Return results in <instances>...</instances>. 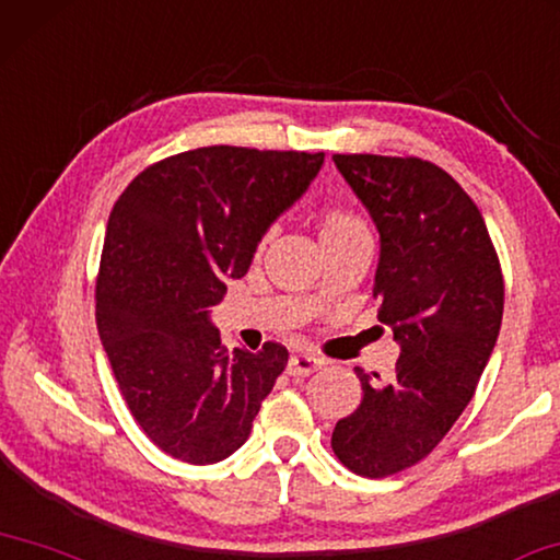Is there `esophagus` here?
Returning a JSON list of instances; mask_svg holds the SVG:
<instances>
[{"label": "esophagus", "instance_id": "1", "mask_svg": "<svg viewBox=\"0 0 560 560\" xmlns=\"http://www.w3.org/2000/svg\"><path fill=\"white\" fill-rule=\"evenodd\" d=\"M316 369H322V361H318L316 357H308V353H294V357L289 359L287 374L294 378H301V376L314 374Z\"/></svg>", "mask_w": 560, "mask_h": 560}]
</instances>
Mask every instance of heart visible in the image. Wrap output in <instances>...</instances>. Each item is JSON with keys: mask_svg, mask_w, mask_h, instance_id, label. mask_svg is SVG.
I'll return each mask as SVG.
<instances>
[{"mask_svg": "<svg viewBox=\"0 0 560 560\" xmlns=\"http://www.w3.org/2000/svg\"><path fill=\"white\" fill-rule=\"evenodd\" d=\"M322 242L331 244L339 242V238H351V236H361L369 234L366 221H363L357 211L349 207H341V203H331L322 211Z\"/></svg>", "mask_w": 560, "mask_h": 560, "instance_id": "b5f03b06", "label": "heart"}]
</instances>
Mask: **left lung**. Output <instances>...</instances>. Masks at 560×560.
<instances>
[{"instance_id": "8db88e82", "label": "left lung", "mask_w": 560, "mask_h": 560, "mask_svg": "<svg viewBox=\"0 0 560 560\" xmlns=\"http://www.w3.org/2000/svg\"><path fill=\"white\" fill-rule=\"evenodd\" d=\"M381 234L374 296L401 343L394 376L357 366L361 404L331 448L363 478L406 471L439 446L481 378L503 316V271L474 199L419 156L334 154Z\"/></svg>"}]
</instances>
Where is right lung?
I'll list each match as a JSON object with an SVG mask.
<instances>
[{
	"instance_id": "obj_1",
	"label": "right lung",
	"mask_w": 560,
	"mask_h": 560,
	"mask_svg": "<svg viewBox=\"0 0 560 560\" xmlns=\"http://www.w3.org/2000/svg\"><path fill=\"white\" fill-rule=\"evenodd\" d=\"M322 164L324 152L201 147L149 164L114 203L96 328L129 413L172 458L232 456L287 366L277 341L229 353L209 308Z\"/></svg>"
}]
</instances>
